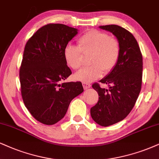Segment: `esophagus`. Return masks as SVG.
Listing matches in <instances>:
<instances>
[{
	"label": "esophagus",
	"mask_w": 159,
	"mask_h": 159,
	"mask_svg": "<svg viewBox=\"0 0 159 159\" xmlns=\"http://www.w3.org/2000/svg\"><path fill=\"white\" fill-rule=\"evenodd\" d=\"M83 88L85 90H87L88 89H89V88H91V84L89 83H83Z\"/></svg>",
	"instance_id": "1"
}]
</instances>
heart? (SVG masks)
I'll use <instances>...</instances> for the list:
<instances>
[{
	"mask_svg": "<svg viewBox=\"0 0 159 159\" xmlns=\"http://www.w3.org/2000/svg\"><path fill=\"white\" fill-rule=\"evenodd\" d=\"M79 46L68 44L64 48L66 63L74 70L79 69L83 62V54L91 53V66L82 68L75 74L76 80L89 83L99 77L103 73L111 71L120 57V43L115 37L107 32L91 29L78 40Z\"/></svg>",
	"mask_w": 159,
	"mask_h": 159,
	"instance_id": "obj_1",
	"label": "heart"
}]
</instances>
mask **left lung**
Returning <instances> with one entry per match:
<instances>
[{
	"label": "left lung",
	"mask_w": 159,
	"mask_h": 159,
	"mask_svg": "<svg viewBox=\"0 0 159 159\" xmlns=\"http://www.w3.org/2000/svg\"><path fill=\"white\" fill-rule=\"evenodd\" d=\"M99 28L114 35L120 43V57L115 68L92 88L99 100L91 108L92 119L98 125L107 127L123 120L132 111L142 89L143 61L140 48L130 32L117 25H100Z\"/></svg>",
	"instance_id": "obj_1"
}]
</instances>
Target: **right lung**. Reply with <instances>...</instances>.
Segmentation results:
<instances>
[{"label": "right lung", "mask_w": 159, "mask_h": 159, "mask_svg": "<svg viewBox=\"0 0 159 159\" xmlns=\"http://www.w3.org/2000/svg\"><path fill=\"white\" fill-rule=\"evenodd\" d=\"M77 29L60 23L39 29L25 46L20 68L21 95L34 118L52 125L66 115L70 101L83 92L81 82H62L71 74L64 48Z\"/></svg>", "instance_id": "right-lung-1"}]
</instances>
